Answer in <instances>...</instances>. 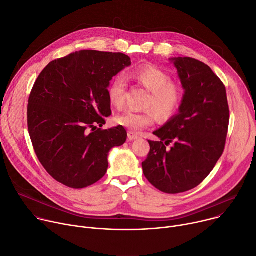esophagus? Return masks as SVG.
Instances as JSON below:
<instances>
[{"instance_id": "34e87169", "label": "esophagus", "mask_w": 256, "mask_h": 256, "mask_svg": "<svg viewBox=\"0 0 256 256\" xmlns=\"http://www.w3.org/2000/svg\"><path fill=\"white\" fill-rule=\"evenodd\" d=\"M128 138L130 141H134V140H136V138H138V136L136 134L132 132H128Z\"/></svg>"}]
</instances>
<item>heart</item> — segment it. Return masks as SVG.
<instances>
[{"label": "heart", "mask_w": 256, "mask_h": 256, "mask_svg": "<svg viewBox=\"0 0 256 256\" xmlns=\"http://www.w3.org/2000/svg\"><path fill=\"white\" fill-rule=\"evenodd\" d=\"M132 76L150 92L144 104V107L149 109L143 112L124 111L116 116V124L136 132L152 126L156 115L159 120H166L176 114L182 103V90L178 82L172 80L168 72L153 65H143L136 68ZM126 90V78L122 74L115 76L107 90L112 106L116 108L124 106Z\"/></svg>", "instance_id": "obj_1"}]
</instances>
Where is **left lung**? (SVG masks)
<instances>
[{
    "label": "left lung",
    "mask_w": 256,
    "mask_h": 256,
    "mask_svg": "<svg viewBox=\"0 0 256 256\" xmlns=\"http://www.w3.org/2000/svg\"><path fill=\"white\" fill-rule=\"evenodd\" d=\"M170 60L184 94L178 113L153 132L159 141H148L142 168L156 189L178 194L197 187L216 166L226 145L230 110L224 84L210 67L190 57Z\"/></svg>",
    "instance_id": "8db88e82"
}]
</instances>
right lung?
Returning <instances> with one entry per match:
<instances>
[{"instance_id": "1", "label": "right lung", "mask_w": 256, "mask_h": 256, "mask_svg": "<svg viewBox=\"0 0 256 256\" xmlns=\"http://www.w3.org/2000/svg\"><path fill=\"white\" fill-rule=\"evenodd\" d=\"M130 65L122 53L84 50L40 74L28 98V126L40 162L57 182L82 189L105 176L109 151L126 140L124 126L102 128L111 115L107 90Z\"/></svg>"}]
</instances>
